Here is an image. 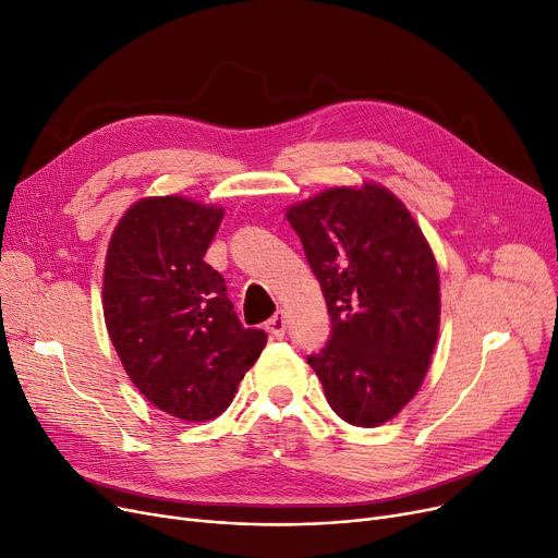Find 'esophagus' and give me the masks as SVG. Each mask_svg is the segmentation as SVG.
Returning a JSON list of instances; mask_svg holds the SVG:
<instances>
[{
    "mask_svg": "<svg viewBox=\"0 0 558 558\" xmlns=\"http://www.w3.org/2000/svg\"><path fill=\"white\" fill-rule=\"evenodd\" d=\"M265 329H268V333L272 336V338H283V333H286V317H283V313H275L268 323H265Z\"/></svg>",
    "mask_w": 558,
    "mask_h": 558,
    "instance_id": "1",
    "label": "esophagus"
}]
</instances>
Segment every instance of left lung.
Here are the masks:
<instances>
[{
	"mask_svg": "<svg viewBox=\"0 0 558 558\" xmlns=\"http://www.w3.org/2000/svg\"><path fill=\"white\" fill-rule=\"evenodd\" d=\"M320 281L331 336L306 356L329 407L377 427L417 392L436 348L438 268L407 206L377 183L331 189L286 210Z\"/></svg>",
	"mask_w": 558,
	"mask_h": 558,
	"instance_id": "left-lung-1",
	"label": "left lung"
}]
</instances>
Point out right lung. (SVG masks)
Returning <instances> with one entry per match:
<instances>
[{
    "label": "right lung",
    "mask_w": 558,
    "mask_h": 558,
    "mask_svg": "<svg viewBox=\"0 0 558 558\" xmlns=\"http://www.w3.org/2000/svg\"><path fill=\"white\" fill-rule=\"evenodd\" d=\"M222 216L185 197L141 199L106 254L104 320L126 375L189 422L218 417L268 342L241 325L225 277L204 260Z\"/></svg>",
    "instance_id": "right-lung-1"
}]
</instances>
